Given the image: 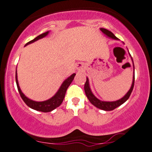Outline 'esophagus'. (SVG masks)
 <instances>
[{
  "instance_id": "obj_1",
  "label": "esophagus",
  "mask_w": 152,
  "mask_h": 152,
  "mask_svg": "<svg viewBox=\"0 0 152 152\" xmlns=\"http://www.w3.org/2000/svg\"><path fill=\"white\" fill-rule=\"evenodd\" d=\"M80 67H81V66H80V65H78V66H77V69H80Z\"/></svg>"
}]
</instances>
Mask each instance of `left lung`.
<instances>
[{"mask_svg": "<svg viewBox=\"0 0 152 152\" xmlns=\"http://www.w3.org/2000/svg\"><path fill=\"white\" fill-rule=\"evenodd\" d=\"M100 30H101L102 32H103L105 34H106L107 37H109L110 38H112V39H118V38L116 37L115 36V34H113L112 32H110V31L106 30V29H104V28H100ZM133 65H134V64H133ZM134 76H133V81H132V83L131 88L129 90L128 92H127L125 96H124L123 98H122L121 99L116 100V101H113V102L102 101V100H100L99 99H98V98H97L93 94V93L91 92L90 86H89L88 78H86V81L85 85H84V91H85L86 95L88 99L89 100V101H90L94 106H96V107H98V108L99 109L103 110L110 111V110H113L115 109L116 107H119V106L121 105L122 104L125 103L126 100H127V99L129 98V96H130V95L132 94V91L133 88H134Z\"/></svg>", "mask_w": 152, "mask_h": 152, "instance_id": "1", "label": "left lung"}]
</instances>
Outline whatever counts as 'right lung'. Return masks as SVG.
I'll list each match as a JSON object with an SVG mask.
<instances>
[{"instance_id": "add662e5", "label": "right lung", "mask_w": 152, "mask_h": 152, "mask_svg": "<svg viewBox=\"0 0 152 152\" xmlns=\"http://www.w3.org/2000/svg\"><path fill=\"white\" fill-rule=\"evenodd\" d=\"M48 34H49V31L48 32H45V33L39 34V36H37V37L34 38V39L31 40V41L29 42H27L26 45H25V46H27V45H29V44L34 42L37 41V40L45 37H46ZM75 76H76V74H73L71 76H69L68 78H66V79L63 82V83L61 84V87L59 88V89H58L57 93H56V94L54 95L52 98H51L50 99L47 100H45V101H42V102H37V101H34V100L29 99L28 98H27V97L23 94V92L21 91L20 88L19 84H18L17 71L15 72V81H16V84H17L18 90L19 91V94L20 95V97L27 106H29L30 108L35 110L40 111V112H43V113H48V112H51V111H52L53 110L56 108V107H58V106L61 105L62 102H63L64 98L65 97V94H66V92L67 88H68V87L70 86L71 82L73 81Z\"/></svg>"}]
</instances>
